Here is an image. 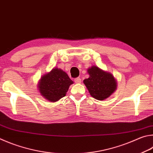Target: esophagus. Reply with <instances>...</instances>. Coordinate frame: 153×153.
I'll list each match as a JSON object with an SVG mask.
<instances>
[{"mask_svg": "<svg viewBox=\"0 0 153 153\" xmlns=\"http://www.w3.org/2000/svg\"><path fill=\"white\" fill-rule=\"evenodd\" d=\"M81 79L79 78V77H76V78L74 79V82L75 83H76V84H80L81 83Z\"/></svg>", "mask_w": 153, "mask_h": 153, "instance_id": "1", "label": "esophagus"}]
</instances>
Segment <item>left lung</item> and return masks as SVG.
<instances>
[{
  "label": "left lung",
  "instance_id": "8db88e82",
  "mask_svg": "<svg viewBox=\"0 0 153 153\" xmlns=\"http://www.w3.org/2000/svg\"><path fill=\"white\" fill-rule=\"evenodd\" d=\"M88 73L90 77L84 80V84L93 98L104 100L116 90L117 82L112 74L103 71L97 66L88 69Z\"/></svg>",
  "mask_w": 153,
  "mask_h": 153
}]
</instances>
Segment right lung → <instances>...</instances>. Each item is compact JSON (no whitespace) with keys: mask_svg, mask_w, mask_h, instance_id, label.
Wrapping results in <instances>:
<instances>
[{"mask_svg":"<svg viewBox=\"0 0 153 153\" xmlns=\"http://www.w3.org/2000/svg\"><path fill=\"white\" fill-rule=\"evenodd\" d=\"M74 82L62 69L57 68L41 77L38 84L41 95L51 102H55L65 96L69 85Z\"/></svg>","mask_w":153,"mask_h":153,"instance_id":"obj_1","label":"right lung"}]
</instances>
